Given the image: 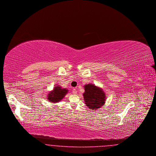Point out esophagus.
<instances>
[{"label": "esophagus", "mask_w": 156, "mask_h": 156, "mask_svg": "<svg viewBox=\"0 0 156 156\" xmlns=\"http://www.w3.org/2000/svg\"><path fill=\"white\" fill-rule=\"evenodd\" d=\"M73 94H77V90H76V88H73Z\"/></svg>", "instance_id": "1"}]
</instances>
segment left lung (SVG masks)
Returning a JSON list of instances; mask_svg holds the SVG:
<instances>
[{"instance_id":"1","label":"left lung","mask_w":156,"mask_h":156,"mask_svg":"<svg viewBox=\"0 0 156 156\" xmlns=\"http://www.w3.org/2000/svg\"><path fill=\"white\" fill-rule=\"evenodd\" d=\"M85 92L83 94L84 101L88 108L97 110L104 105L106 97L102 89L94 84H85Z\"/></svg>"}]
</instances>
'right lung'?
<instances>
[{
    "mask_svg": "<svg viewBox=\"0 0 156 156\" xmlns=\"http://www.w3.org/2000/svg\"><path fill=\"white\" fill-rule=\"evenodd\" d=\"M68 90L66 88H62L59 85H56L52 91L48 94L47 99L49 102L52 103H57L64 98Z\"/></svg>",
    "mask_w": 156,
    "mask_h": 156,
    "instance_id": "obj_1",
    "label": "right lung"
}]
</instances>
